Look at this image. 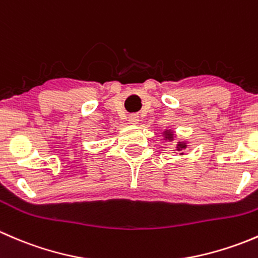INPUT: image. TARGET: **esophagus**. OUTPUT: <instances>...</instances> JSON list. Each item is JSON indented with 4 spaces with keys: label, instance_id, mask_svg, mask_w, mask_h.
Returning a JSON list of instances; mask_svg holds the SVG:
<instances>
[{
    "label": "esophagus",
    "instance_id": "esophagus-1",
    "mask_svg": "<svg viewBox=\"0 0 258 258\" xmlns=\"http://www.w3.org/2000/svg\"><path fill=\"white\" fill-rule=\"evenodd\" d=\"M128 121H130V123H132V124H136L137 122H139V116H137L136 113H134V114H130V116H128Z\"/></svg>",
    "mask_w": 258,
    "mask_h": 258
}]
</instances>
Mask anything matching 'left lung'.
<instances>
[{
  "instance_id": "left-lung-1",
  "label": "left lung",
  "mask_w": 258,
  "mask_h": 258,
  "mask_svg": "<svg viewBox=\"0 0 258 258\" xmlns=\"http://www.w3.org/2000/svg\"><path fill=\"white\" fill-rule=\"evenodd\" d=\"M171 136H172V135L170 134V136H168V139H171ZM182 148H186V145H184V144H178V146H177V151H182Z\"/></svg>"
}]
</instances>
